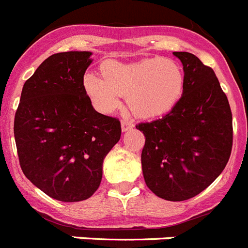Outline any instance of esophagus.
<instances>
[{
  "mask_svg": "<svg viewBox=\"0 0 248 248\" xmlns=\"http://www.w3.org/2000/svg\"><path fill=\"white\" fill-rule=\"evenodd\" d=\"M133 126H134L133 125V123L128 122V120H122V131H124V133L128 130H130Z\"/></svg>",
  "mask_w": 248,
  "mask_h": 248,
  "instance_id": "obj_1",
  "label": "esophagus"
}]
</instances>
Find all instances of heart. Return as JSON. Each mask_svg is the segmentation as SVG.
<instances>
[{
	"mask_svg": "<svg viewBox=\"0 0 248 248\" xmlns=\"http://www.w3.org/2000/svg\"><path fill=\"white\" fill-rule=\"evenodd\" d=\"M102 78L85 74V95L102 113L119 108L126 97L130 111L139 119L161 118L179 104L185 91V74L172 58H145L134 63L107 61L100 65Z\"/></svg>",
	"mask_w": 248,
	"mask_h": 248,
	"instance_id": "b5f03b06",
	"label": "heart"
}]
</instances>
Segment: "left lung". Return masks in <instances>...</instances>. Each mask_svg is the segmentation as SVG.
Instances as JSON below:
<instances>
[{
	"label": "left lung",
	"instance_id": "obj_1",
	"mask_svg": "<svg viewBox=\"0 0 248 248\" xmlns=\"http://www.w3.org/2000/svg\"><path fill=\"white\" fill-rule=\"evenodd\" d=\"M183 63L185 91L174 110L140 123L145 135L141 168L146 186L168 201L194 198L226 166L232 149V114L216 74L189 52Z\"/></svg>",
	"mask_w": 248,
	"mask_h": 248
}]
</instances>
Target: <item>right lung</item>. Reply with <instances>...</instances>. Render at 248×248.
I'll return each instance as SVG.
<instances>
[{
    "label": "right lung",
    "mask_w": 248,
    "mask_h": 248,
    "mask_svg": "<svg viewBox=\"0 0 248 248\" xmlns=\"http://www.w3.org/2000/svg\"><path fill=\"white\" fill-rule=\"evenodd\" d=\"M92 52L48 57L23 84L15 115L19 164L28 180L63 202L87 200L102 181L103 161L119 141L115 118L98 113L83 89Z\"/></svg>",
    "instance_id": "add662e5"
}]
</instances>
